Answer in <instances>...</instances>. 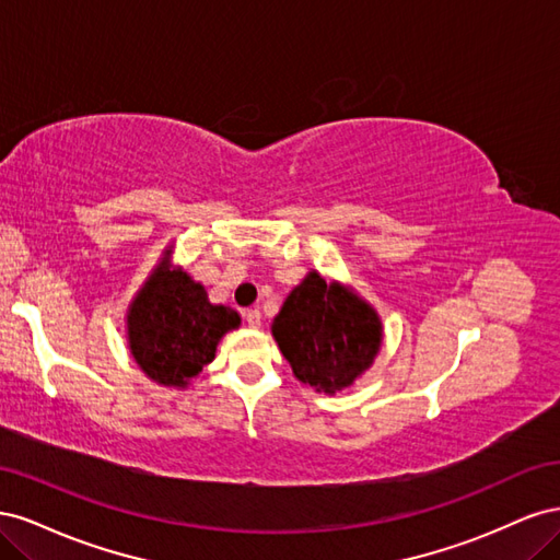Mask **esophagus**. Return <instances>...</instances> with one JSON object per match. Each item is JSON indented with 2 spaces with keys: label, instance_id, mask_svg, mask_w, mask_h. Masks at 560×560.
<instances>
[{
  "label": "esophagus",
  "instance_id": "1",
  "mask_svg": "<svg viewBox=\"0 0 560 560\" xmlns=\"http://www.w3.org/2000/svg\"><path fill=\"white\" fill-rule=\"evenodd\" d=\"M245 322H247L252 329L261 327V313H259V308H247L245 311Z\"/></svg>",
  "mask_w": 560,
  "mask_h": 560
}]
</instances>
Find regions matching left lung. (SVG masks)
Returning <instances> with one entry per match:
<instances>
[{
  "mask_svg": "<svg viewBox=\"0 0 560 560\" xmlns=\"http://www.w3.org/2000/svg\"><path fill=\"white\" fill-rule=\"evenodd\" d=\"M273 336L301 383L334 395L374 362L381 322L360 296L311 273L287 296Z\"/></svg>",
  "mask_w": 560,
  "mask_h": 560,
  "instance_id": "obj_1",
  "label": "left lung"
}]
</instances>
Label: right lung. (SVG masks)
I'll list each match as a JSON object with an SVG mask.
<instances>
[{"label": "right lung", "mask_w": 560, "mask_h": 560, "mask_svg": "<svg viewBox=\"0 0 560 560\" xmlns=\"http://www.w3.org/2000/svg\"><path fill=\"white\" fill-rule=\"evenodd\" d=\"M238 325L241 315L212 306L202 284L182 270L161 268L130 308V352L149 378L184 387L214 360L219 338Z\"/></svg>", "instance_id": "right-lung-1"}]
</instances>
